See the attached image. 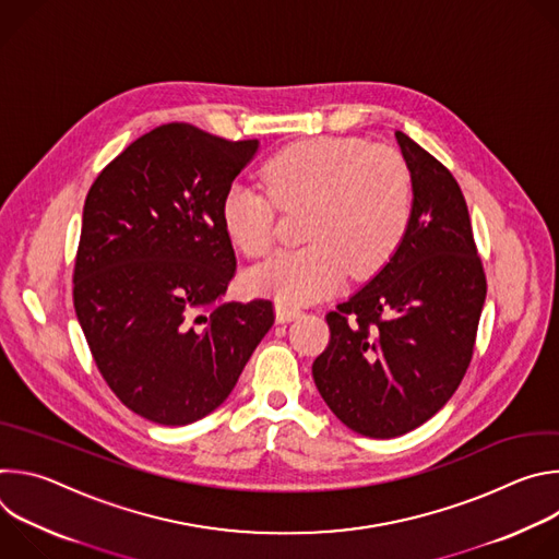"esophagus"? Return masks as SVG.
Instances as JSON below:
<instances>
[{
  "label": "esophagus",
  "instance_id": "1",
  "mask_svg": "<svg viewBox=\"0 0 559 559\" xmlns=\"http://www.w3.org/2000/svg\"><path fill=\"white\" fill-rule=\"evenodd\" d=\"M302 311L300 309H294V307H287V305H276V323H292L296 321V318L300 316Z\"/></svg>",
  "mask_w": 559,
  "mask_h": 559
}]
</instances>
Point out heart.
Listing matches in <instances>:
<instances>
[{
	"instance_id": "b5f03b06",
	"label": "heart",
	"mask_w": 559,
	"mask_h": 559,
	"mask_svg": "<svg viewBox=\"0 0 559 559\" xmlns=\"http://www.w3.org/2000/svg\"><path fill=\"white\" fill-rule=\"evenodd\" d=\"M265 190L231 183L221 221L243 254L265 257L276 241V207L302 212V248L278 252L246 276L252 294L296 307L334 294L352 274H378L401 250L414 216V183L403 156L358 136L296 141L263 166Z\"/></svg>"
}]
</instances>
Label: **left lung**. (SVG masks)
Masks as SVG:
<instances>
[{
	"label": "left lung",
	"mask_w": 559,
	"mask_h": 559,
	"mask_svg": "<svg viewBox=\"0 0 559 559\" xmlns=\"http://www.w3.org/2000/svg\"><path fill=\"white\" fill-rule=\"evenodd\" d=\"M414 216L395 257L328 313L330 345L311 365L328 407L367 438L403 436L436 416L473 356L487 278L453 175L395 132Z\"/></svg>",
	"instance_id": "obj_1"
}]
</instances>
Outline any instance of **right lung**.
Returning <instances> with one entry per match:
<instances>
[{
  "label": "right lung",
  "mask_w": 559,
  "mask_h": 559,
  "mask_svg": "<svg viewBox=\"0 0 559 559\" xmlns=\"http://www.w3.org/2000/svg\"><path fill=\"white\" fill-rule=\"evenodd\" d=\"M259 145L158 126L86 197L74 311L108 386L150 423L212 414L274 325L272 300L221 302L236 272L221 199Z\"/></svg>",
  "instance_id": "obj_1"
}]
</instances>
